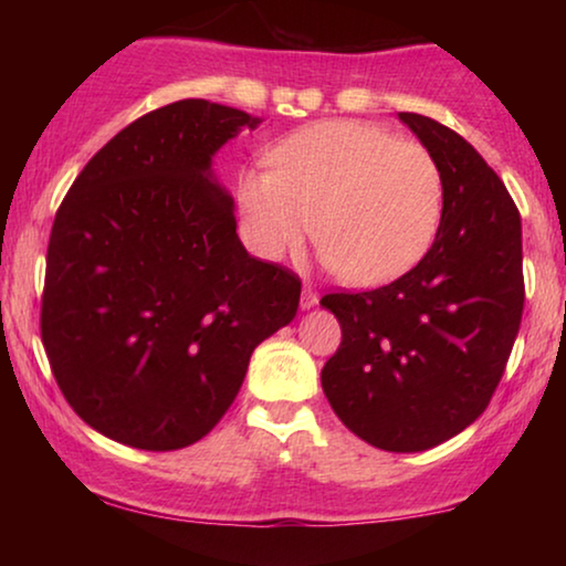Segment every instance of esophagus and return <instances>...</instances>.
I'll list each match as a JSON object with an SVG mask.
<instances>
[{"instance_id":"esophagus-1","label":"esophagus","mask_w":566,"mask_h":566,"mask_svg":"<svg viewBox=\"0 0 566 566\" xmlns=\"http://www.w3.org/2000/svg\"><path fill=\"white\" fill-rule=\"evenodd\" d=\"M316 301H319L316 291L312 289V285H304V291H301V308H312V306H316Z\"/></svg>"}]
</instances>
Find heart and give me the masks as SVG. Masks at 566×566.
<instances>
[{
	"label": "heart",
	"mask_w": 566,
	"mask_h": 566,
	"mask_svg": "<svg viewBox=\"0 0 566 566\" xmlns=\"http://www.w3.org/2000/svg\"><path fill=\"white\" fill-rule=\"evenodd\" d=\"M270 167L237 177L239 237L275 262L312 234L332 273L389 283L428 252L443 213V175L422 144L381 126L322 120L275 144Z\"/></svg>",
	"instance_id": "heart-1"
}]
</instances>
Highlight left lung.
Masks as SVG:
<instances>
[{"mask_svg": "<svg viewBox=\"0 0 566 566\" xmlns=\"http://www.w3.org/2000/svg\"><path fill=\"white\" fill-rule=\"evenodd\" d=\"M399 120L443 175L436 242L389 285L322 298L343 329L322 389L360 440L415 453L459 436L490 405L521 329L525 283L521 213L494 169L443 123Z\"/></svg>", "mask_w": 566, "mask_h": 566, "instance_id": "left-lung-1", "label": "left lung"}]
</instances>
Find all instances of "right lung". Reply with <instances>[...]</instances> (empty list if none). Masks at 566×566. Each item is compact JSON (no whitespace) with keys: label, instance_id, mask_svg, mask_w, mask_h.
I'll use <instances>...</instances> for the list:
<instances>
[{"label":"right lung","instance_id":"1","mask_svg":"<svg viewBox=\"0 0 566 566\" xmlns=\"http://www.w3.org/2000/svg\"><path fill=\"white\" fill-rule=\"evenodd\" d=\"M260 118L208 99L142 115L87 161L45 254L41 339L69 407L105 438L177 451L208 436L301 281L239 242L211 157Z\"/></svg>","mask_w":566,"mask_h":566}]
</instances>
